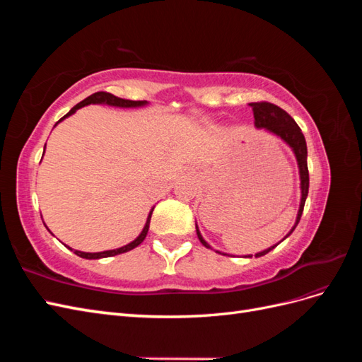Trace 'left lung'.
<instances>
[{"label": "left lung", "instance_id": "8db88e82", "mask_svg": "<svg viewBox=\"0 0 362 362\" xmlns=\"http://www.w3.org/2000/svg\"><path fill=\"white\" fill-rule=\"evenodd\" d=\"M252 107V112H254V119H255V128L258 129H264L266 133L275 136L278 139H281L284 144H286L296 157V161H298V169H299V180H300V204H299V210H298V216H296V222L291 226V229L288 231V234L284 237L281 242H284L287 237H290V234L294 231L296 226H298L300 216L303 213V206H305V201L306 196H308V189H310V173H308V163H306V158H308V149H306V141H305V136L302 134V131L299 128V125L294 122V119L286 112L282 110L281 107L270 104V103H250L249 104ZM196 234H198L199 242L206 247V249H213L210 246V243L205 242V238L202 237L199 226L196 223ZM279 242V243H281ZM279 243L273 245L264 250L257 252L255 257H262L269 254L272 249H275ZM214 252L221 255H228V257H235L231 254H225V252L216 250ZM243 258H252V255H245Z\"/></svg>", "mask_w": 362, "mask_h": 362}]
</instances>
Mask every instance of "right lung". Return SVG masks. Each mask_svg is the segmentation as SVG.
<instances>
[{
    "mask_svg": "<svg viewBox=\"0 0 362 362\" xmlns=\"http://www.w3.org/2000/svg\"><path fill=\"white\" fill-rule=\"evenodd\" d=\"M90 104L110 105V107H117V108H139V107L148 105L149 103H148V101H131V100H124V98H117V96H115V95H112V93H107V92H96V93H93V95H90V96H87L86 100H83L81 103H78L75 107H72L71 110H69L66 115H64L54 127H57V125L62 122V120H64L66 117L72 116L76 110H80L81 107L90 105ZM45 148H47V144H45ZM43 154H45V149H43ZM42 157H43V156H42ZM154 208H156V205L152 206L151 210H149L148 217H146V223H145L144 229H141V233L133 240V242H129V243L125 245V246H120V247H117V249H110V250H103V252H83V250H75V249H72V247H69V246H66V245H64V246H66L69 250H74L75 255H78V257L86 258V259H100V258H108V257H115V255H119V254H124V252H128V250H131V249L137 247V246L145 240V237H146V234H148V229H149L151 216H152V211H154ZM45 226H47V225H45ZM47 229H48V228H47ZM48 231H49V229H48ZM49 233H51V231H49ZM51 234H52V233H51ZM52 235H54V234H52Z\"/></svg>",
    "mask_w": 362,
    "mask_h": 362,
    "instance_id": "add662e5",
    "label": "right lung"
}]
</instances>
